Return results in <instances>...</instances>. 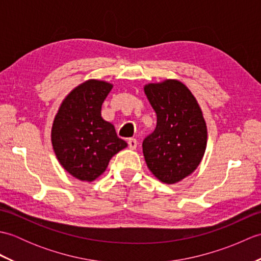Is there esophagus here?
I'll list each match as a JSON object with an SVG mask.
<instances>
[{
	"mask_svg": "<svg viewBox=\"0 0 261 261\" xmlns=\"http://www.w3.org/2000/svg\"><path fill=\"white\" fill-rule=\"evenodd\" d=\"M127 145H129L130 149H136L138 146V141L135 139V138H131V139L127 140Z\"/></svg>",
	"mask_w": 261,
	"mask_h": 261,
	"instance_id": "34e87169",
	"label": "esophagus"
}]
</instances>
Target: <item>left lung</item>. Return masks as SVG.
Returning a JSON list of instances; mask_svg holds the SVG:
<instances>
[{"instance_id": "8db88e82", "label": "left lung", "mask_w": 261, "mask_h": 261, "mask_svg": "<svg viewBox=\"0 0 261 261\" xmlns=\"http://www.w3.org/2000/svg\"><path fill=\"white\" fill-rule=\"evenodd\" d=\"M145 93L157 114V125L142 142L148 168L154 177L175 184L201 163L207 142L202 110L187 86L177 80L150 83Z\"/></svg>"}]
</instances>
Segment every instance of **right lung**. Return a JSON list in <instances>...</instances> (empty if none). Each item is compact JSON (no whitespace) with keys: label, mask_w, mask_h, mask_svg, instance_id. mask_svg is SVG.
Instances as JSON below:
<instances>
[{"label":"right lung","mask_w":261,"mask_h":261,"mask_svg":"<svg viewBox=\"0 0 261 261\" xmlns=\"http://www.w3.org/2000/svg\"><path fill=\"white\" fill-rule=\"evenodd\" d=\"M113 85L88 80L75 87L55 116L51 143L60 165L75 178L93 181L115 153L127 147L114 125L101 115L102 104Z\"/></svg>","instance_id":"1"}]
</instances>
